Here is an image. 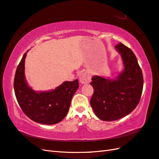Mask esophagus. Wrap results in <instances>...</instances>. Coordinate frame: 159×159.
<instances>
[{
    "label": "esophagus",
    "instance_id": "esophagus-1",
    "mask_svg": "<svg viewBox=\"0 0 159 159\" xmlns=\"http://www.w3.org/2000/svg\"><path fill=\"white\" fill-rule=\"evenodd\" d=\"M79 80L81 84L89 83L91 81V75L86 72H83L79 75Z\"/></svg>",
    "mask_w": 159,
    "mask_h": 159
}]
</instances>
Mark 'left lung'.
I'll return each mask as SVG.
<instances>
[{
	"instance_id": "obj_1",
	"label": "left lung",
	"mask_w": 159,
	"mask_h": 159,
	"mask_svg": "<svg viewBox=\"0 0 159 159\" xmlns=\"http://www.w3.org/2000/svg\"><path fill=\"white\" fill-rule=\"evenodd\" d=\"M121 56L123 70L115 78L95 75L90 84L94 92L90 104L99 119L116 120L134 110L141 98L143 79L134 52L121 43L115 46Z\"/></svg>"
}]
</instances>
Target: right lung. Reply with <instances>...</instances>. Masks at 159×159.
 Instances as JSON below:
<instances>
[{"label":"right lung","instance_id":"add662e5","mask_svg":"<svg viewBox=\"0 0 159 159\" xmlns=\"http://www.w3.org/2000/svg\"><path fill=\"white\" fill-rule=\"evenodd\" d=\"M25 53L18 65L14 79L16 97L25 115L36 123L53 125L67 115L79 80L65 81L55 89L36 91L28 85L25 76Z\"/></svg>","mask_w":159,"mask_h":159}]
</instances>
